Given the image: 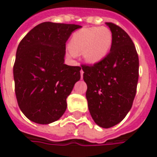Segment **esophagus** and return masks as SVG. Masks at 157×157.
Instances as JSON below:
<instances>
[{
	"label": "esophagus",
	"mask_w": 157,
	"mask_h": 157,
	"mask_svg": "<svg viewBox=\"0 0 157 157\" xmlns=\"http://www.w3.org/2000/svg\"><path fill=\"white\" fill-rule=\"evenodd\" d=\"M83 73H84V72H83V71H82V70H81V77H83Z\"/></svg>",
	"instance_id": "1"
}]
</instances>
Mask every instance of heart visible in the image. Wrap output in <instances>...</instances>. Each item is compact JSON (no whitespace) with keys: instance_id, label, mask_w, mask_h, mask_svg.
Wrapping results in <instances>:
<instances>
[{"instance_id":"b5f03b06","label":"heart","mask_w":157,"mask_h":157,"mask_svg":"<svg viewBox=\"0 0 157 157\" xmlns=\"http://www.w3.org/2000/svg\"><path fill=\"white\" fill-rule=\"evenodd\" d=\"M112 45V34L105 27L83 28L73 34L70 41L71 55L83 52V59L91 64L101 62Z\"/></svg>"}]
</instances>
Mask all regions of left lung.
<instances>
[{"mask_svg":"<svg viewBox=\"0 0 157 157\" xmlns=\"http://www.w3.org/2000/svg\"><path fill=\"white\" fill-rule=\"evenodd\" d=\"M112 33L110 52L94 65L82 64L90 114L99 127L118 124L131 109L139 80V56L127 32L106 23Z\"/></svg>","mask_w":157,"mask_h":157,"instance_id":"left-lung-1","label":"left lung"}]
</instances>
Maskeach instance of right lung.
<instances>
[{
	"label": "right lung",
	"instance_id": "obj_1",
	"mask_svg": "<svg viewBox=\"0 0 157 157\" xmlns=\"http://www.w3.org/2000/svg\"><path fill=\"white\" fill-rule=\"evenodd\" d=\"M81 27L44 22L20 41L13 65L15 94L29 120L49 124L65 112L68 96L81 79V67L64 63L65 43Z\"/></svg>",
	"mask_w": 157,
	"mask_h": 157
}]
</instances>
